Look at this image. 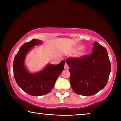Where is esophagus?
<instances>
[{
	"instance_id": "1",
	"label": "esophagus",
	"mask_w": 121,
	"mask_h": 121,
	"mask_svg": "<svg viewBox=\"0 0 121 121\" xmlns=\"http://www.w3.org/2000/svg\"><path fill=\"white\" fill-rule=\"evenodd\" d=\"M64 69H69V67H68V64L67 63H65V65H64Z\"/></svg>"
}]
</instances>
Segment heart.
<instances>
[{
	"label": "heart",
	"mask_w": 121,
	"mask_h": 121,
	"mask_svg": "<svg viewBox=\"0 0 121 121\" xmlns=\"http://www.w3.org/2000/svg\"><path fill=\"white\" fill-rule=\"evenodd\" d=\"M78 48L81 49L80 51H79V52L78 53V57H82V56L85 55L86 53V50L85 48L82 47V46H79V47H78Z\"/></svg>",
	"instance_id": "b5f03b06"
}]
</instances>
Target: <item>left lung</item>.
Returning <instances> with one entry per match:
<instances>
[{
	"label": "left lung",
	"instance_id": "1",
	"mask_svg": "<svg viewBox=\"0 0 121 121\" xmlns=\"http://www.w3.org/2000/svg\"><path fill=\"white\" fill-rule=\"evenodd\" d=\"M94 45L91 54L66 60L71 86L78 95H93L104 89L108 82L111 63L107 51L96 41Z\"/></svg>",
	"mask_w": 121,
	"mask_h": 121
}]
</instances>
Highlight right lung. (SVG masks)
Masks as SVG:
<instances>
[{
    "mask_svg": "<svg viewBox=\"0 0 121 121\" xmlns=\"http://www.w3.org/2000/svg\"><path fill=\"white\" fill-rule=\"evenodd\" d=\"M42 41L37 39L25 43L20 48L13 62V72L16 83L25 92L32 96H42L53 88L56 80L64 69L65 61L57 65L48 64L42 70L31 73L25 67V59L29 51Z\"/></svg>",
    "mask_w": 121,
    "mask_h": 121,
    "instance_id": "add662e5",
    "label": "right lung"
}]
</instances>
